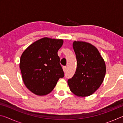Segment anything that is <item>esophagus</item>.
Instances as JSON below:
<instances>
[{"instance_id":"34e87169","label":"esophagus","mask_w":123,"mask_h":123,"mask_svg":"<svg viewBox=\"0 0 123 123\" xmlns=\"http://www.w3.org/2000/svg\"><path fill=\"white\" fill-rule=\"evenodd\" d=\"M63 70L64 72H66V70H67V67L63 66Z\"/></svg>"}]
</instances>
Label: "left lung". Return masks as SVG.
<instances>
[{
    "instance_id": "left-lung-1",
    "label": "left lung",
    "mask_w": 123,
    "mask_h": 123,
    "mask_svg": "<svg viewBox=\"0 0 123 123\" xmlns=\"http://www.w3.org/2000/svg\"><path fill=\"white\" fill-rule=\"evenodd\" d=\"M77 67L74 76L68 80L70 91L79 97L92 94L103 82L106 73L104 59L96 48L85 42L74 41Z\"/></svg>"
}]
</instances>
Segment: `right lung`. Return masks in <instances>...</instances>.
I'll use <instances>...</instances> for the list:
<instances>
[{"mask_svg": "<svg viewBox=\"0 0 123 123\" xmlns=\"http://www.w3.org/2000/svg\"><path fill=\"white\" fill-rule=\"evenodd\" d=\"M62 39L44 37L35 42L20 57L19 67L25 85L38 95L49 94L53 90L64 72L57 51Z\"/></svg>", "mask_w": 123, "mask_h": 123, "instance_id": "obj_1", "label": "right lung"}]
</instances>
